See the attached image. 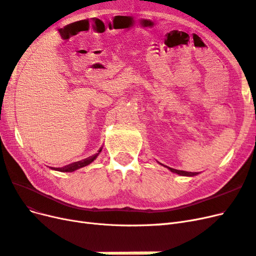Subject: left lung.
<instances>
[{"label":"left lung","instance_id":"8db88e82","mask_svg":"<svg viewBox=\"0 0 256 256\" xmlns=\"http://www.w3.org/2000/svg\"><path fill=\"white\" fill-rule=\"evenodd\" d=\"M164 166V164H162ZM167 167V166H166ZM171 172L173 173H176V174H180V176H194L196 174H199L198 172H188V171H183V170H176V169H173V168H170V167H167Z\"/></svg>","mask_w":256,"mask_h":256}]
</instances>
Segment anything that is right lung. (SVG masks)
Returning a JSON list of instances; mask_svg holds the SVG:
<instances>
[{
    "label": "right lung",
    "instance_id": "obj_1",
    "mask_svg": "<svg viewBox=\"0 0 256 256\" xmlns=\"http://www.w3.org/2000/svg\"><path fill=\"white\" fill-rule=\"evenodd\" d=\"M101 151H102V148H101L100 150H98V152L96 154H94V155H92V156H90V158H85V160H83L72 162V164H67V166L62 167V168H53V167H50V168L53 169V170H56V171H60V172H73V171H76V170H78V169H80V168H82V167L87 166V164H92V162L98 158V155L100 154Z\"/></svg>",
    "mask_w": 256,
    "mask_h": 256
}]
</instances>
